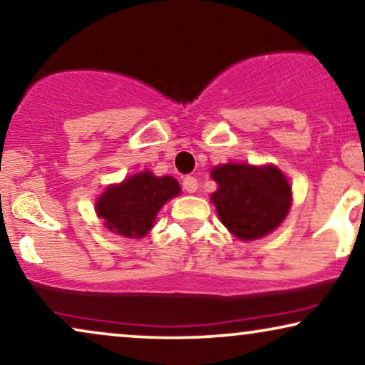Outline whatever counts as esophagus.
Returning <instances> with one entry per match:
<instances>
[{"label":"esophagus","mask_w":365,"mask_h":365,"mask_svg":"<svg viewBox=\"0 0 365 365\" xmlns=\"http://www.w3.org/2000/svg\"><path fill=\"white\" fill-rule=\"evenodd\" d=\"M182 189L187 192H196L197 189V179L194 176H186L182 179Z\"/></svg>","instance_id":"1"}]
</instances>
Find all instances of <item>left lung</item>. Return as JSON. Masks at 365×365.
Returning a JSON list of instances; mask_svg holds the SVG:
<instances>
[{
	"label": "left lung",
	"instance_id": "8db88e82",
	"mask_svg": "<svg viewBox=\"0 0 365 365\" xmlns=\"http://www.w3.org/2000/svg\"><path fill=\"white\" fill-rule=\"evenodd\" d=\"M211 176L217 182L211 201L221 223L240 240L262 238L288 215L292 187L275 165L226 164L212 169Z\"/></svg>",
	"mask_w": 365,
	"mask_h": 365
}]
</instances>
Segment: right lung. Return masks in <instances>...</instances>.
<instances>
[{
	"instance_id": "obj_1",
	"label": "right lung",
	"mask_w": 365,
	"mask_h": 365,
	"mask_svg": "<svg viewBox=\"0 0 365 365\" xmlns=\"http://www.w3.org/2000/svg\"><path fill=\"white\" fill-rule=\"evenodd\" d=\"M181 191L171 176L155 178L140 173L119 186H108L97 201V215L113 233L140 238L153 228L155 215L165 201Z\"/></svg>"
}]
</instances>
